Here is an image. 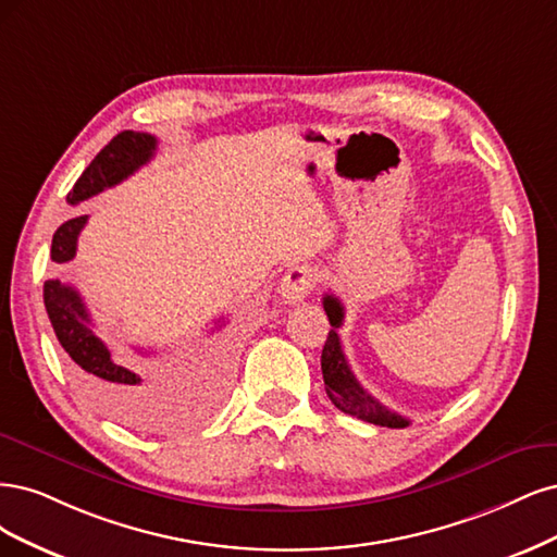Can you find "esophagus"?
<instances>
[{
    "mask_svg": "<svg viewBox=\"0 0 557 557\" xmlns=\"http://www.w3.org/2000/svg\"><path fill=\"white\" fill-rule=\"evenodd\" d=\"M317 271L312 265H292L289 271L284 273L282 277V284H280V294L282 298L289 302V305H296V302H302L305 298H308V294L314 289L317 284Z\"/></svg>",
    "mask_w": 557,
    "mask_h": 557,
    "instance_id": "obj_1",
    "label": "esophagus"
}]
</instances>
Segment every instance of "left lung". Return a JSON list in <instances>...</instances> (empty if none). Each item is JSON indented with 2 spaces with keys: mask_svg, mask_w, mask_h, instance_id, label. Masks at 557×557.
<instances>
[{
  "mask_svg": "<svg viewBox=\"0 0 557 557\" xmlns=\"http://www.w3.org/2000/svg\"><path fill=\"white\" fill-rule=\"evenodd\" d=\"M324 310L329 314V321L333 329L329 331L324 351H321V372H324V384H326V393H329L331 403L339 411H345V414L374 423V425H386V428L409 425V421L405 417L396 414V411H391L380 400H374L354 376V372L347 363V356L343 351V343H339V335H337V329L343 326V321H345L343 302H339L335 296L326 294Z\"/></svg>",
  "mask_w": 557,
  "mask_h": 557,
  "instance_id": "obj_1",
  "label": "left lung"
}]
</instances>
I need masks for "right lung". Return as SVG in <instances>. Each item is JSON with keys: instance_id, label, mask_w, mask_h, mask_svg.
<instances>
[{"instance_id": "1", "label": "right lung", "mask_w": 557, "mask_h": 557, "mask_svg": "<svg viewBox=\"0 0 557 557\" xmlns=\"http://www.w3.org/2000/svg\"><path fill=\"white\" fill-rule=\"evenodd\" d=\"M157 150V138L140 132H122L106 146L76 181L74 189L66 194V203L76 206L89 196L109 189L124 177L136 173L148 164ZM87 214L64 222L52 236L50 259L66 263L76 257V245ZM46 312L55 331L62 349L71 358L78 386L106 414L127 425L150 423L161 409L164 391L161 384L143 382V376L129 368L113 361L111 349L92 331V321L81 294L74 286L60 280H48L44 284Z\"/></svg>"}]
</instances>
